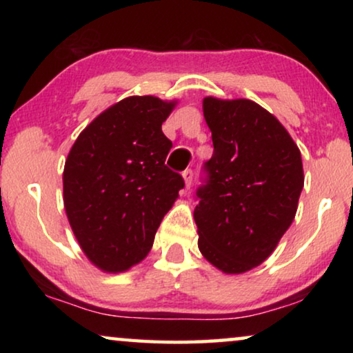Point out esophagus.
I'll return each mask as SVG.
<instances>
[{"label":"esophagus","instance_id":"1","mask_svg":"<svg viewBox=\"0 0 353 353\" xmlns=\"http://www.w3.org/2000/svg\"><path fill=\"white\" fill-rule=\"evenodd\" d=\"M183 178H185V183H186V188H191V183H192V170H188L183 172Z\"/></svg>","mask_w":353,"mask_h":353}]
</instances>
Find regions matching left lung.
I'll use <instances>...</instances> for the list:
<instances>
[{
	"label": "left lung",
	"instance_id": "1",
	"mask_svg": "<svg viewBox=\"0 0 353 353\" xmlns=\"http://www.w3.org/2000/svg\"><path fill=\"white\" fill-rule=\"evenodd\" d=\"M214 154L196 191L199 250L223 273L259 267L291 226L302 157L279 120L249 99L204 98Z\"/></svg>",
	"mask_w": 353,
	"mask_h": 353
}]
</instances>
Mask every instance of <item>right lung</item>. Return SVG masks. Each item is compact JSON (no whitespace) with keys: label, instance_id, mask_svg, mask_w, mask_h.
I'll use <instances>...</instances> for the list:
<instances>
[{"label":"right lung","instance_id":"add662e5","mask_svg":"<svg viewBox=\"0 0 353 353\" xmlns=\"http://www.w3.org/2000/svg\"><path fill=\"white\" fill-rule=\"evenodd\" d=\"M175 108L156 96H130L99 114L67 156L64 207L81 250L109 273L146 257L178 191L165 165L172 141L162 123Z\"/></svg>","mask_w":353,"mask_h":353}]
</instances>
